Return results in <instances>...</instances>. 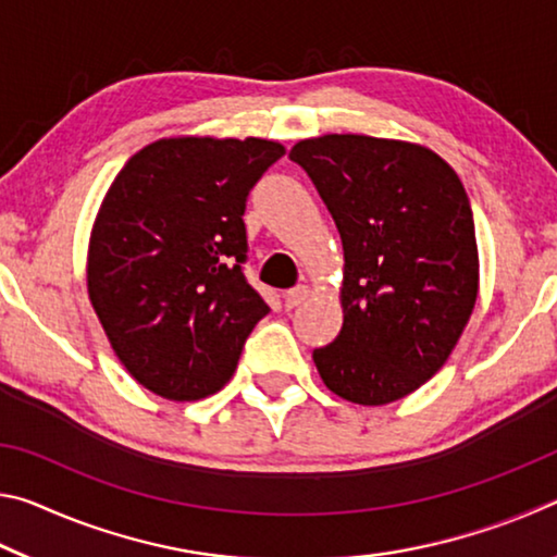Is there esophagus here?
I'll return each instance as SVG.
<instances>
[{
	"label": "esophagus",
	"instance_id": "1",
	"mask_svg": "<svg viewBox=\"0 0 557 557\" xmlns=\"http://www.w3.org/2000/svg\"><path fill=\"white\" fill-rule=\"evenodd\" d=\"M309 297V287L307 285H297L285 292V307L292 309V307H299L301 301H305Z\"/></svg>",
	"mask_w": 557,
	"mask_h": 557
}]
</instances>
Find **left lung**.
Listing matches in <instances>:
<instances>
[{"label":"left lung","mask_w":557,"mask_h":557,"mask_svg":"<svg viewBox=\"0 0 557 557\" xmlns=\"http://www.w3.org/2000/svg\"><path fill=\"white\" fill-rule=\"evenodd\" d=\"M342 235L344 326L314 348L324 385L358 405L400 400L457 346L479 292L474 215L432 149L369 135L301 139L289 152Z\"/></svg>","instance_id":"1"}]
</instances>
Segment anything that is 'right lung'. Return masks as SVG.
<instances>
[{"mask_svg": "<svg viewBox=\"0 0 557 557\" xmlns=\"http://www.w3.org/2000/svg\"><path fill=\"white\" fill-rule=\"evenodd\" d=\"M272 139H157L120 169L88 245V297L127 373L166 400L219 393L270 312L243 275L245 201Z\"/></svg>", "mask_w": 557, "mask_h": 557, "instance_id": "add662e5", "label": "right lung"}]
</instances>
